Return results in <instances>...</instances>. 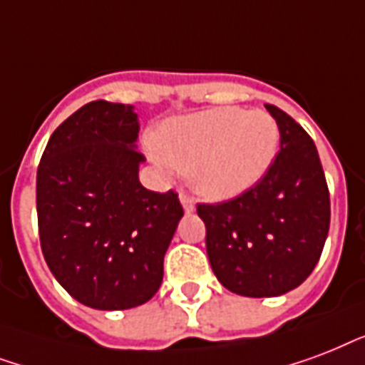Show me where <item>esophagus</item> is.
<instances>
[{
    "label": "esophagus",
    "instance_id": "obj_1",
    "mask_svg": "<svg viewBox=\"0 0 365 365\" xmlns=\"http://www.w3.org/2000/svg\"><path fill=\"white\" fill-rule=\"evenodd\" d=\"M180 203H182V207H185L186 213H194V209H196V205H194V200H192L188 194H180Z\"/></svg>",
    "mask_w": 365,
    "mask_h": 365
}]
</instances>
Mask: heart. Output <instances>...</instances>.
<instances>
[{"mask_svg":"<svg viewBox=\"0 0 365 365\" xmlns=\"http://www.w3.org/2000/svg\"><path fill=\"white\" fill-rule=\"evenodd\" d=\"M278 123L267 112L217 108L165 121L150 156L165 173L180 171L205 200H230L255 186L272 165Z\"/></svg>","mask_w":365,"mask_h":365,"instance_id":"heart-1","label":"heart"}]
</instances>
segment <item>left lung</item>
I'll use <instances>...</instances> for the list:
<instances>
[{
  "mask_svg": "<svg viewBox=\"0 0 365 365\" xmlns=\"http://www.w3.org/2000/svg\"><path fill=\"white\" fill-rule=\"evenodd\" d=\"M279 129V152L242 196L200 203L215 276L244 297H278L309 278L329 230V190L314 140L291 115L264 104Z\"/></svg>",
  "mask_w": 365,
  "mask_h": 365,
  "instance_id": "left-lung-1",
  "label": "left lung"
}]
</instances>
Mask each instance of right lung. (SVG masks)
<instances>
[{
	"label": "right lung",
	"mask_w": 365,
	"mask_h": 365,
	"mask_svg": "<svg viewBox=\"0 0 365 365\" xmlns=\"http://www.w3.org/2000/svg\"><path fill=\"white\" fill-rule=\"evenodd\" d=\"M138 115L93 101L51 135L38 168L39 242L56 282L81 304L125 310L150 301L180 217L173 190L138 180Z\"/></svg>",
	"instance_id": "right-lung-1"
}]
</instances>
